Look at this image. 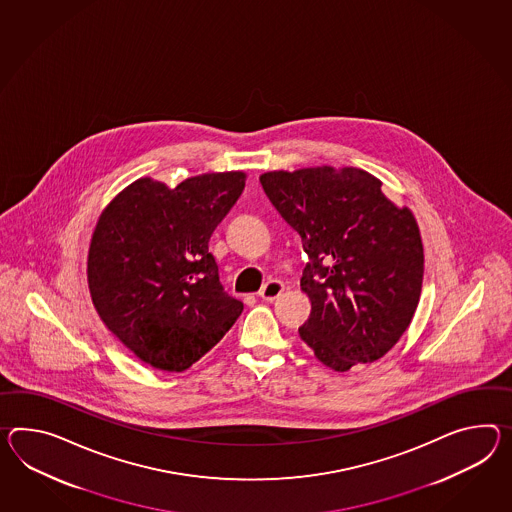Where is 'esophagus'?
I'll return each mask as SVG.
<instances>
[{
	"instance_id": "34e87169",
	"label": "esophagus",
	"mask_w": 512,
	"mask_h": 512,
	"mask_svg": "<svg viewBox=\"0 0 512 512\" xmlns=\"http://www.w3.org/2000/svg\"><path fill=\"white\" fill-rule=\"evenodd\" d=\"M285 290V285L281 283V281H277V279H270L268 283H264L261 288V292H259V296H261L264 301H274L275 298H279L281 296V292Z\"/></svg>"
}]
</instances>
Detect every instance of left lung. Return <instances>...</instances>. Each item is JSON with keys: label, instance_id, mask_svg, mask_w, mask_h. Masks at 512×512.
I'll return each mask as SVG.
<instances>
[{"label": "left lung", "instance_id": "1", "mask_svg": "<svg viewBox=\"0 0 512 512\" xmlns=\"http://www.w3.org/2000/svg\"><path fill=\"white\" fill-rule=\"evenodd\" d=\"M261 185L309 257L301 290L312 311L301 340L335 372L381 359L422 294L424 246L412 212L359 168L279 170Z\"/></svg>", "mask_w": 512, "mask_h": 512}]
</instances>
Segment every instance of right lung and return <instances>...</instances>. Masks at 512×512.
Listing matches in <instances>:
<instances>
[{"label": "right lung", "instance_id": "obj_1", "mask_svg": "<svg viewBox=\"0 0 512 512\" xmlns=\"http://www.w3.org/2000/svg\"><path fill=\"white\" fill-rule=\"evenodd\" d=\"M244 177L203 174L175 188L144 177L101 214L88 251L90 296L103 324L153 368L187 370L244 309L209 251Z\"/></svg>", "mask_w": 512, "mask_h": 512}]
</instances>
